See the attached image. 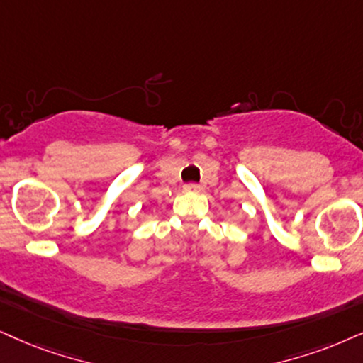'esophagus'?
Returning <instances> with one entry per match:
<instances>
[{"mask_svg": "<svg viewBox=\"0 0 363 363\" xmlns=\"http://www.w3.org/2000/svg\"><path fill=\"white\" fill-rule=\"evenodd\" d=\"M184 191H186V192H199L201 187L197 186V184H186V186H184Z\"/></svg>", "mask_w": 363, "mask_h": 363, "instance_id": "obj_1", "label": "esophagus"}]
</instances>
